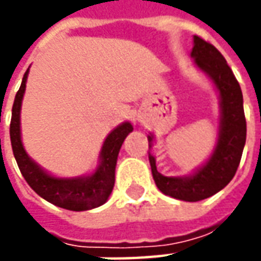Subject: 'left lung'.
<instances>
[{
  "mask_svg": "<svg viewBox=\"0 0 261 261\" xmlns=\"http://www.w3.org/2000/svg\"><path fill=\"white\" fill-rule=\"evenodd\" d=\"M190 57L198 71L213 82L219 97V127L217 142L208 159L186 176H164L156 170V159L149 152L155 185L166 196L183 201H200L222 190L235 176L246 142V120L243 96L235 75L213 44L193 37ZM149 149L155 137L148 136Z\"/></svg>",
  "mask_w": 261,
  "mask_h": 261,
  "instance_id": "1",
  "label": "left lung"
}]
</instances>
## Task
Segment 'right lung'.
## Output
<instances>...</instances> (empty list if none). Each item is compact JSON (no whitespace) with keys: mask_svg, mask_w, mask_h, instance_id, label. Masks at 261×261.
I'll use <instances>...</instances> for the list:
<instances>
[{"mask_svg":"<svg viewBox=\"0 0 261 261\" xmlns=\"http://www.w3.org/2000/svg\"><path fill=\"white\" fill-rule=\"evenodd\" d=\"M28 75L29 68L26 69L19 91L16 92L9 127L12 151L20 173L39 196L57 207L65 208L69 211H86L102 205L112 194L120 148L123 145L125 137L133 131V125L130 121H124L109 133L99 152L96 169L92 173L75 177H59L51 175L28 155L22 142L20 109L25 95Z\"/></svg>","mask_w":261,"mask_h":261,"instance_id":"add662e5","label":"right lung"}]
</instances>
